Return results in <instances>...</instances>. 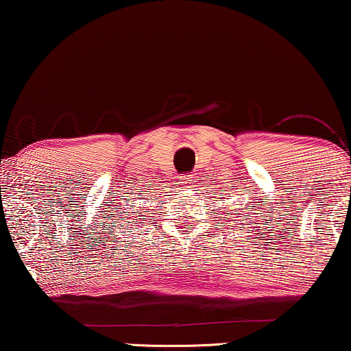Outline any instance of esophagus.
<instances>
[{
	"label": "esophagus",
	"mask_w": 351,
	"mask_h": 351,
	"mask_svg": "<svg viewBox=\"0 0 351 351\" xmlns=\"http://www.w3.org/2000/svg\"><path fill=\"white\" fill-rule=\"evenodd\" d=\"M180 182L182 184L184 187H190L192 184L195 182V176L193 175H184V176H180Z\"/></svg>",
	"instance_id": "obj_1"
}]
</instances>
